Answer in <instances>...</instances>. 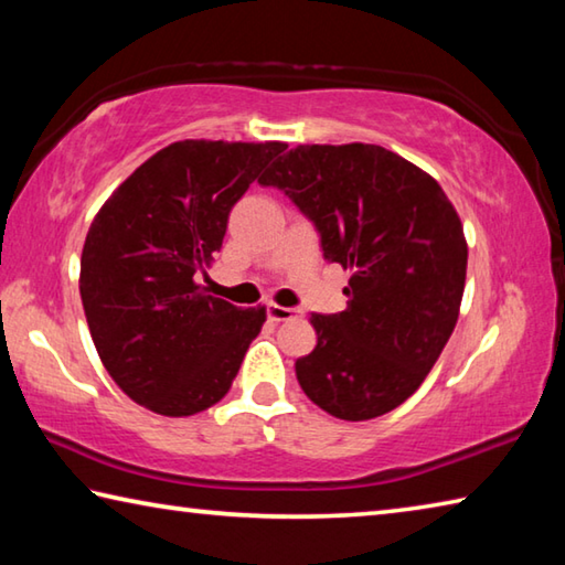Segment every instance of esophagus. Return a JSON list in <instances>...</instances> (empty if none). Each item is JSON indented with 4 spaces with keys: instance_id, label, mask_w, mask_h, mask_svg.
I'll use <instances>...</instances> for the list:
<instances>
[{
    "instance_id": "obj_1",
    "label": "esophagus",
    "mask_w": 565,
    "mask_h": 565,
    "mask_svg": "<svg viewBox=\"0 0 565 565\" xmlns=\"http://www.w3.org/2000/svg\"><path fill=\"white\" fill-rule=\"evenodd\" d=\"M294 313L296 311L289 309V306H279V303H274V301L266 303V317H269V321H286V319H291Z\"/></svg>"
}]
</instances>
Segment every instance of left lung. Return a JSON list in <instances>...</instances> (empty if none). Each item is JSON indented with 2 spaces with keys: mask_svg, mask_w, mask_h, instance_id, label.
I'll list each match as a JSON object with an SVG mask.
<instances>
[{
  "mask_svg": "<svg viewBox=\"0 0 565 565\" xmlns=\"http://www.w3.org/2000/svg\"><path fill=\"white\" fill-rule=\"evenodd\" d=\"M281 189L351 271L347 309L311 313L317 349L296 361L313 404L369 420L424 384L454 333L466 284L463 226L424 169L376 145H301L259 179Z\"/></svg>",
  "mask_w": 565,
  "mask_h": 565,
  "instance_id": "obj_1",
  "label": "left lung"
}]
</instances>
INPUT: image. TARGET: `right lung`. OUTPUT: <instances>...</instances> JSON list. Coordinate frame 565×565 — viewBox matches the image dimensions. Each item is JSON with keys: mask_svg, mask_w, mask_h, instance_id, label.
<instances>
[{"mask_svg": "<svg viewBox=\"0 0 565 565\" xmlns=\"http://www.w3.org/2000/svg\"><path fill=\"white\" fill-rule=\"evenodd\" d=\"M284 149L174 141L94 216L82 248L84 313L104 369L139 406L191 416L232 388L266 309H238L199 279H209L232 206Z\"/></svg>", "mask_w": 565, "mask_h": 565, "instance_id": "obj_1", "label": "right lung"}]
</instances>
